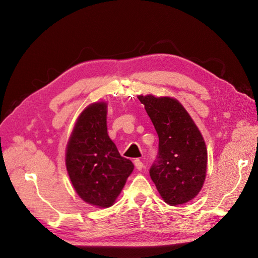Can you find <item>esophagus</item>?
<instances>
[{"instance_id": "1", "label": "esophagus", "mask_w": 258, "mask_h": 258, "mask_svg": "<svg viewBox=\"0 0 258 258\" xmlns=\"http://www.w3.org/2000/svg\"><path fill=\"white\" fill-rule=\"evenodd\" d=\"M135 166H136V168L139 170V171H141L143 168H144V163L140 160V159H136L135 160Z\"/></svg>"}]
</instances>
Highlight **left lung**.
<instances>
[{"label": "left lung", "instance_id": "8db88e82", "mask_svg": "<svg viewBox=\"0 0 258 258\" xmlns=\"http://www.w3.org/2000/svg\"><path fill=\"white\" fill-rule=\"evenodd\" d=\"M138 98L159 138L151 178L168 205L186 204L197 196L205 183L208 162L205 140L177 100L152 95Z\"/></svg>", "mask_w": 258, "mask_h": 258}]
</instances>
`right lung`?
Masks as SVG:
<instances>
[{
  "instance_id": "obj_1",
  "label": "right lung",
  "mask_w": 258,
  "mask_h": 258,
  "mask_svg": "<svg viewBox=\"0 0 258 258\" xmlns=\"http://www.w3.org/2000/svg\"><path fill=\"white\" fill-rule=\"evenodd\" d=\"M106 103L87 106L79 116L67 146L66 166L77 195L87 204L111 207L134 163L120 156L107 135Z\"/></svg>"
}]
</instances>
